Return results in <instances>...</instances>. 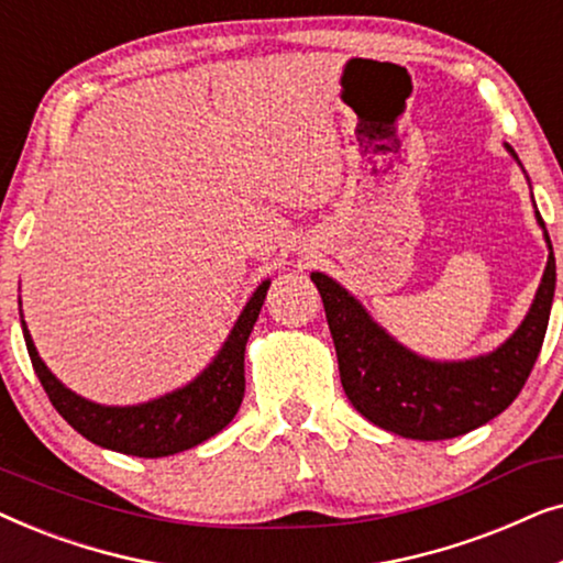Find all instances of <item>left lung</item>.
I'll return each instance as SVG.
<instances>
[{
    "instance_id": "left-lung-1",
    "label": "left lung",
    "mask_w": 563,
    "mask_h": 563,
    "mask_svg": "<svg viewBox=\"0 0 563 563\" xmlns=\"http://www.w3.org/2000/svg\"><path fill=\"white\" fill-rule=\"evenodd\" d=\"M510 153L515 156L512 148ZM538 222L545 228L541 214ZM312 282L325 305L341 384L351 405L389 433L415 441H445L497 418L526 387L549 328L556 258L551 251L533 307L510 341L489 356L459 364H435L405 351L341 284L325 274H312Z\"/></svg>"
}]
</instances>
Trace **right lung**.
<instances>
[{"mask_svg": "<svg viewBox=\"0 0 563 563\" xmlns=\"http://www.w3.org/2000/svg\"><path fill=\"white\" fill-rule=\"evenodd\" d=\"M266 289L268 282L253 291L251 302L245 305L243 314L238 318L233 333H230L210 368H205L202 376H197L195 382L174 391V395L137 407H102L74 395L37 356L25 322H22V333H25L30 361H33L45 395L76 433L102 445V449L128 453V456H174V453L195 449L207 438L220 433L235 418L245 391V343H249L251 330L258 320Z\"/></svg>", "mask_w": 563, "mask_h": 563, "instance_id": "add662e5", "label": "right lung"}]
</instances>
